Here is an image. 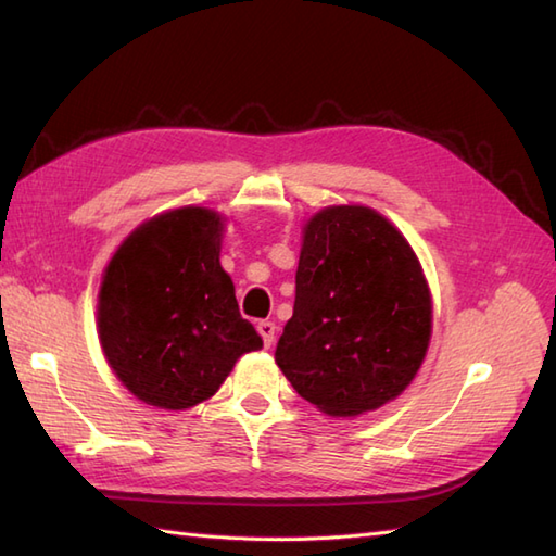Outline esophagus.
Listing matches in <instances>:
<instances>
[{
  "instance_id": "obj_1",
  "label": "esophagus",
  "mask_w": 556,
  "mask_h": 556,
  "mask_svg": "<svg viewBox=\"0 0 556 556\" xmlns=\"http://www.w3.org/2000/svg\"><path fill=\"white\" fill-rule=\"evenodd\" d=\"M257 332H260V337H263V341H265V346L269 349L271 344H275V334H277V327H275V323H269V320H260L257 323Z\"/></svg>"
}]
</instances>
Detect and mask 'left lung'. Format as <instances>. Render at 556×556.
I'll return each instance as SVG.
<instances>
[{"label":"left lung","mask_w":556,"mask_h":556,"mask_svg":"<svg viewBox=\"0 0 556 556\" xmlns=\"http://www.w3.org/2000/svg\"><path fill=\"white\" fill-rule=\"evenodd\" d=\"M432 301L408 241L380 212L332 205L303 227L293 315L275 361L327 416L353 418L416 377Z\"/></svg>","instance_id":"1"}]
</instances>
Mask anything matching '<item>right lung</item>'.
Here are the masks:
<instances>
[{
	"label": "right lung",
	"mask_w": 556,
	"mask_h": 556,
	"mask_svg": "<svg viewBox=\"0 0 556 556\" xmlns=\"http://www.w3.org/2000/svg\"><path fill=\"white\" fill-rule=\"evenodd\" d=\"M224 219L207 207L162 212L104 269L100 344L122 384L150 406L210 399L243 353L263 349L219 265Z\"/></svg>",
	"instance_id": "obj_1"
}]
</instances>
